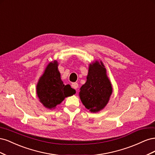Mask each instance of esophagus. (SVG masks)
<instances>
[{"label": "esophagus", "mask_w": 155, "mask_h": 155, "mask_svg": "<svg viewBox=\"0 0 155 155\" xmlns=\"http://www.w3.org/2000/svg\"><path fill=\"white\" fill-rule=\"evenodd\" d=\"M72 87L74 89H77L78 87V83H72Z\"/></svg>", "instance_id": "34e87169"}]
</instances>
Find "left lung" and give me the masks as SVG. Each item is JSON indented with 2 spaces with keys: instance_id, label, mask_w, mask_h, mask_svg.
<instances>
[{
  "instance_id": "left-lung-1",
  "label": "left lung",
  "mask_w": 155,
  "mask_h": 155,
  "mask_svg": "<svg viewBox=\"0 0 155 155\" xmlns=\"http://www.w3.org/2000/svg\"><path fill=\"white\" fill-rule=\"evenodd\" d=\"M112 92L111 83L103 63L96 61L90 64L87 81L79 93L83 104L91 112H99L108 104Z\"/></svg>"
}]
</instances>
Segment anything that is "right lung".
I'll list each match as a JSON object with an SVG mask.
<instances>
[{
    "mask_svg": "<svg viewBox=\"0 0 155 155\" xmlns=\"http://www.w3.org/2000/svg\"><path fill=\"white\" fill-rule=\"evenodd\" d=\"M58 67L57 61L50 62L39 78L36 88L40 102L49 109H55L65 97L76 93L70 85H64Z\"/></svg>",
    "mask_w": 155,
    "mask_h": 155,
    "instance_id": "1",
    "label": "right lung"
}]
</instances>
